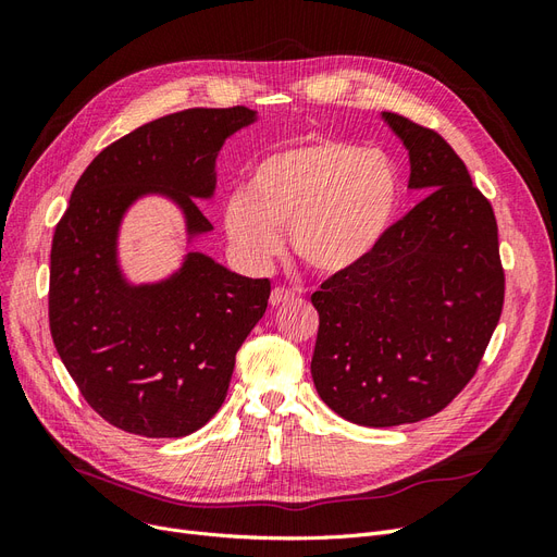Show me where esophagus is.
Listing matches in <instances>:
<instances>
[{
	"mask_svg": "<svg viewBox=\"0 0 557 557\" xmlns=\"http://www.w3.org/2000/svg\"><path fill=\"white\" fill-rule=\"evenodd\" d=\"M293 299H297V290H293V288H274L272 290V295H269V305L272 307H278V305H285V301H293Z\"/></svg>",
	"mask_w": 557,
	"mask_h": 557,
	"instance_id": "esophagus-1",
	"label": "esophagus"
}]
</instances>
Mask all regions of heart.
Returning <instances> with one entry per match:
<instances>
[{"label": "heart", "instance_id": "b5f03b06", "mask_svg": "<svg viewBox=\"0 0 557 557\" xmlns=\"http://www.w3.org/2000/svg\"><path fill=\"white\" fill-rule=\"evenodd\" d=\"M397 174L385 153L315 139L264 158L246 193L225 205V230L237 256L264 267L288 227L295 256L318 274H342L376 248L391 225Z\"/></svg>", "mask_w": 557, "mask_h": 557}]
</instances>
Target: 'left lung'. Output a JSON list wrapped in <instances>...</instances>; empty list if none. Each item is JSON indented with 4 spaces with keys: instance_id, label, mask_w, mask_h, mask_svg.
<instances>
[{
    "instance_id": "8db88e82",
    "label": "left lung",
    "mask_w": 557,
    "mask_h": 557,
    "mask_svg": "<svg viewBox=\"0 0 557 557\" xmlns=\"http://www.w3.org/2000/svg\"><path fill=\"white\" fill-rule=\"evenodd\" d=\"M425 197L369 256L311 295L315 391L350 423L393 428L446 409L474 379L504 305L491 201L440 132L383 113Z\"/></svg>"
}]
</instances>
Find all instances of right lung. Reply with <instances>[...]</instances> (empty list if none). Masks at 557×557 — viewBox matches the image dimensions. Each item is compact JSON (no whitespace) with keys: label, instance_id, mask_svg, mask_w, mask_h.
Segmentation results:
<instances>
[{"label":"right lung","instance_id":"right-lung-1","mask_svg":"<svg viewBox=\"0 0 557 557\" xmlns=\"http://www.w3.org/2000/svg\"><path fill=\"white\" fill-rule=\"evenodd\" d=\"M252 121L246 107L185 109L137 127L88 164L55 227L50 334L83 399L117 430L185 436L207 425L267 311L269 278L201 252L153 285H129L115 260L121 218L146 193L172 197L190 234L211 230L195 197L213 195L218 150Z\"/></svg>","mask_w":557,"mask_h":557}]
</instances>
